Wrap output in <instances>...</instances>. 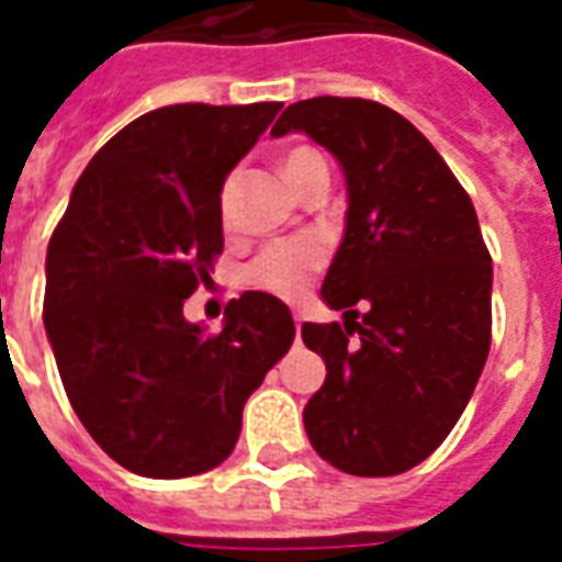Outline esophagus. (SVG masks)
<instances>
[{
  "label": "esophagus",
  "instance_id": "34e87169",
  "mask_svg": "<svg viewBox=\"0 0 562 562\" xmlns=\"http://www.w3.org/2000/svg\"><path fill=\"white\" fill-rule=\"evenodd\" d=\"M301 322H304V318L294 313V328H297V337H301Z\"/></svg>",
  "mask_w": 562,
  "mask_h": 562
}]
</instances>
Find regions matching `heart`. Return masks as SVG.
Masks as SVG:
<instances>
[{"label": "heart", "instance_id": "obj_1", "mask_svg": "<svg viewBox=\"0 0 562 562\" xmlns=\"http://www.w3.org/2000/svg\"><path fill=\"white\" fill-rule=\"evenodd\" d=\"M316 159H322L316 149H289L285 159H282V171L289 177V183H294L297 173ZM325 261H328V246H325L322 237H316V234H294V237H282V240H273V244L265 246L249 261L246 282L261 289V292L292 301V297L306 292L313 277L325 268Z\"/></svg>", "mask_w": 562, "mask_h": 562}]
</instances>
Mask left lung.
Listing matches in <instances>:
<instances>
[{
  "instance_id": "left-lung-1",
  "label": "left lung",
  "mask_w": 562,
  "mask_h": 562,
  "mask_svg": "<svg viewBox=\"0 0 562 562\" xmlns=\"http://www.w3.org/2000/svg\"><path fill=\"white\" fill-rule=\"evenodd\" d=\"M285 132L328 147L349 186L346 237L322 282L346 322L301 328L328 367L306 436L349 475H397L442 446L482 376L491 252L467 189L397 111L318 95L282 111L270 135Z\"/></svg>"
}]
</instances>
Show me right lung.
I'll return each instance as SVG.
<instances>
[{
    "label": "right lung",
    "instance_id": "obj_1",
    "mask_svg": "<svg viewBox=\"0 0 562 562\" xmlns=\"http://www.w3.org/2000/svg\"><path fill=\"white\" fill-rule=\"evenodd\" d=\"M280 108L192 102L138 116L92 156L50 237L56 367L80 424L128 472L220 467L244 403L292 349V313L273 294H240L216 334L183 318L222 252V183Z\"/></svg>",
    "mask_w": 562,
    "mask_h": 562
}]
</instances>
